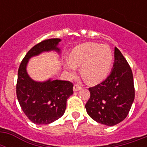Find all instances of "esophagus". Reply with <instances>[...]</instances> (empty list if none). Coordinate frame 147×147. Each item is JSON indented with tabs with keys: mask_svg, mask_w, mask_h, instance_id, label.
Segmentation results:
<instances>
[{
	"mask_svg": "<svg viewBox=\"0 0 147 147\" xmlns=\"http://www.w3.org/2000/svg\"><path fill=\"white\" fill-rule=\"evenodd\" d=\"M81 88H82V87H81L79 85H77V84L74 85V86H73V91H74V92H78V90H80Z\"/></svg>",
	"mask_w": 147,
	"mask_h": 147,
	"instance_id": "34e87169",
	"label": "esophagus"
}]
</instances>
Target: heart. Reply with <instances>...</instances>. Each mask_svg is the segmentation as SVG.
Masks as SVG:
<instances>
[{
    "label": "heart",
    "instance_id": "1",
    "mask_svg": "<svg viewBox=\"0 0 147 147\" xmlns=\"http://www.w3.org/2000/svg\"><path fill=\"white\" fill-rule=\"evenodd\" d=\"M112 60V52L107 46L86 42L72 50L65 66L71 77L76 76L77 67H81L84 79L88 83H96L106 78Z\"/></svg>",
    "mask_w": 147,
    "mask_h": 147
}]
</instances>
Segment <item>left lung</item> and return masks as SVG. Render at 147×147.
Listing matches in <instances>:
<instances>
[{
  "mask_svg": "<svg viewBox=\"0 0 147 147\" xmlns=\"http://www.w3.org/2000/svg\"><path fill=\"white\" fill-rule=\"evenodd\" d=\"M91 94L85 105L88 114L98 123L114 126L127 116L134 100L132 70L121 51L114 48V62L109 76L88 88Z\"/></svg>",
  "mask_w": 147,
  "mask_h": 147,
  "instance_id": "1",
  "label": "left lung"
}]
</instances>
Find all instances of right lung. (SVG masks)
<instances>
[{
  "mask_svg": "<svg viewBox=\"0 0 147 147\" xmlns=\"http://www.w3.org/2000/svg\"><path fill=\"white\" fill-rule=\"evenodd\" d=\"M60 39H49L35 45L26 53L18 69L17 97L23 111L36 124H49L60 118L66 108L67 99L73 94V84L69 81L36 82L29 76V59L43 52L60 53Z\"/></svg>",
  "mask_w": 147,
  "mask_h": 147,
  "instance_id": "right-lung-1",
  "label": "right lung"
}]
</instances>
